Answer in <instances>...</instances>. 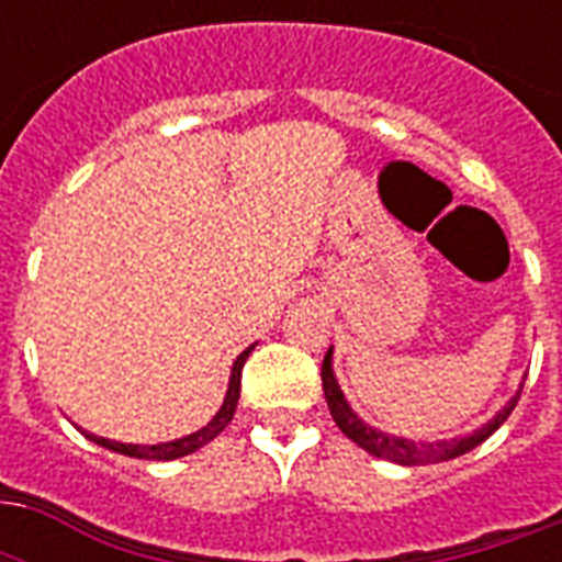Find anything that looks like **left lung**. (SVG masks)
Returning a JSON list of instances; mask_svg holds the SVG:
<instances>
[{"instance_id":"1","label":"left lung","mask_w":562,"mask_h":562,"mask_svg":"<svg viewBox=\"0 0 562 562\" xmlns=\"http://www.w3.org/2000/svg\"><path fill=\"white\" fill-rule=\"evenodd\" d=\"M321 379H324V396L326 405H329V414H333L335 426L341 428L344 435L350 437L352 443H359L364 452H370L373 458H382V461H393L402 463V467H423V463H440V461H452L458 454H467L470 449H475L479 443H484L493 431H496L507 417H510V411L516 408V402H519V393L522 387L510 396L505 408L496 411V417L487 419L484 426L470 431V435L452 437V440H435V443H423V440H411V437H396L387 435L382 428L370 426L364 419L352 411V405L344 396L341 384L335 379L333 370V347L326 352L324 359V370H321Z\"/></svg>"}]
</instances>
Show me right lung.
<instances>
[{"label": "right lung", "mask_w": 562, "mask_h": 562, "mask_svg": "<svg viewBox=\"0 0 562 562\" xmlns=\"http://www.w3.org/2000/svg\"><path fill=\"white\" fill-rule=\"evenodd\" d=\"M256 347V344H254ZM254 347H247L236 361H233V370H229V382H227V393H224V402H221L218 414L206 423L203 428L192 431L187 437H178V440H166V443H122V440H108V437H99L92 435V431H83L81 426V435L92 443L104 446L110 452H119V454H127V458H143V461H175V458H183V454H192L198 452L201 446H206L210 440L224 431L229 426V419L236 414V405H238V391H241V368H245L247 356L254 352Z\"/></svg>", "instance_id": "obj_1"}]
</instances>
